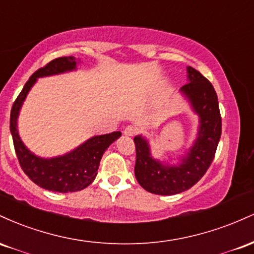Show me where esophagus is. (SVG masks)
<instances>
[{
  "label": "esophagus",
  "mask_w": 254,
  "mask_h": 254,
  "mask_svg": "<svg viewBox=\"0 0 254 254\" xmlns=\"http://www.w3.org/2000/svg\"><path fill=\"white\" fill-rule=\"evenodd\" d=\"M137 132H138V129H137L136 127H133V125H127V127L124 129L125 136H133L136 135Z\"/></svg>",
  "instance_id": "esophagus-1"
}]
</instances>
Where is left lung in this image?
<instances>
[{
    "mask_svg": "<svg viewBox=\"0 0 254 254\" xmlns=\"http://www.w3.org/2000/svg\"><path fill=\"white\" fill-rule=\"evenodd\" d=\"M188 80L182 92L190 99L199 115L198 138L188 156L177 167L164 166L151 159L149 145L141 136L133 138L136 147L135 176L139 185L150 193L177 194L189 190L210 167L222 131V118L217 95L210 81L192 66H188Z\"/></svg>",
    "mask_w": 254,
    "mask_h": 254,
    "instance_id": "obj_1",
    "label": "left lung"
}]
</instances>
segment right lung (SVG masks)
<instances>
[{
  "label": "right lung",
  "instance_id": "right-lung-1",
  "mask_svg": "<svg viewBox=\"0 0 254 254\" xmlns=\"http://www.w3.org/2000/svg\"><path fill=\"white\" fill-rule=\"evenodd\" d=\"M75 57H58L38 69L25 83L10 111V132L22 171L40 188L62 193L81 191L90 185L97 177L101 156L105 150L122 135L121 131H115L106 135L94 136L71 153L54 159L37 157L22 143L16 130V119L20 107L24 103L28 90L36 82L37 77L72 70L75 69Z\"/></svg>",
  "mask_w": 254,
  "mask_h": 254
}]
</instances>
